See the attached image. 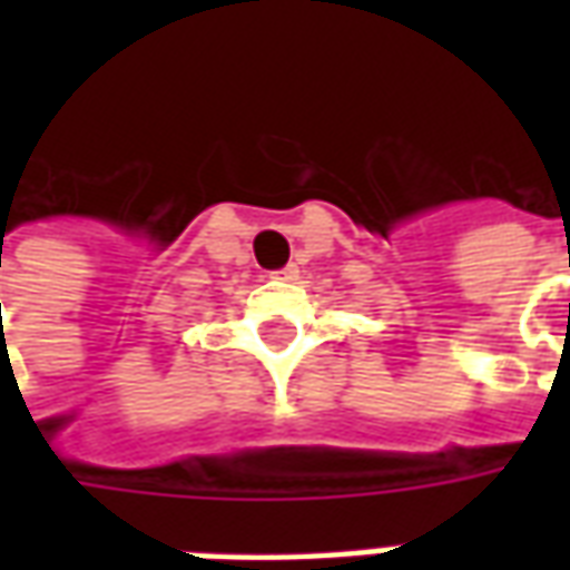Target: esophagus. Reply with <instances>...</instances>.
<instances>
[{"instance_id": "1", "label": "esophagus", "mask_w": 570, "mask_h": 570, "mask_svg": "<svg viewBox=\"0 0 570 570\" xmlns=\"http://www.w3.org/2000/svg\"><path fill=\"white\" fill-rule=\"evenodd\" d=\"M272 277H274V281H296L298 268H296V265H286V268H281V272H274Z\"/></svg>"}]
</instances>
